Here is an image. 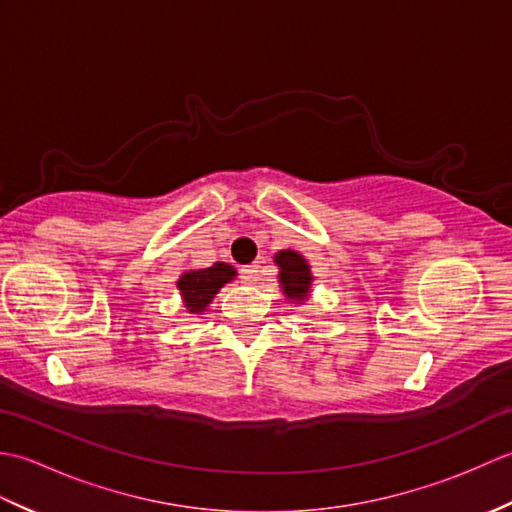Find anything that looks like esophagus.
I'll list each match as a JSON object with an SVG mask.
<instances>
[{"label": "esophagus", "instance_id": "esophagus-1", "mask_svg": "<svg viewBox=\"0 0 512 512\" xmlns=\"http://www.w3.org/2000/svg\"><path fill=\"white\" fill-rule=\"evenodd\" d=\"M242 279L246 281V284H255V281L259 279V268L255 264L244 266L242 268Z\"/></svg>", "mask_w": 512, "mask_h": 512}]
</instances>
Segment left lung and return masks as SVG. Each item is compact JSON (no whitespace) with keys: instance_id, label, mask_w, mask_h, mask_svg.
Segmentation results:
<instances>
[{"instance_id":"obj_1","label":"left lung","mask_w":512,"mask_h":512,"mask_svg":"<svg viewBox=\"0 0 512 512\" xmlns=\"http://www.w3.org/2000/svg\"><path fill=\"white\" fill-rule=\"evenodd\" d=\"M277 264L281 268L279 281L284 286V292L288 299H299L303 301L308 297V290L312 284V275H310V266L306 264L295 250H281V253L275 255Z\"/></svg>"}]
</instances>
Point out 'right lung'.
<instances>
[{
	"label": "right lung",
	"instance_id": "add662e5",
	"mask_svg": "<svg viewBox=\"0 0 512 512\" xmlns=\"http://www.w3.org/2000/svg\"><path fill=\"white\" fill-rule=\"evenodd\" d=\"M235 277V268L217 262L211 268H202V270H189L184 273L178 281V288L182 292L184 306L189 308V312H202L206 308L217 290H220L226 281H231Z\"/></svg>",
	"mask_w": 512,
	"mask_h": 512
}]
</instances>
